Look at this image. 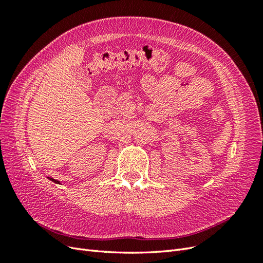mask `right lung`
<instances>
[{
  "label": "right lung",
  "mask_w": 263,
  "mask_h": 263,
  "mask_svg": "<svg viewBox=\"0 0 263 263\" xmlns=\"http://www.w3.org/2000/svg\"><path fill=\"white\" fill-rule=\"evenodd\" d=\"M50 180H52V181H53V182H55V183H59V181H55L54 179H50Z\"/></svg>",
  "instance_id": "right-lung-1"
}]
</instances>
